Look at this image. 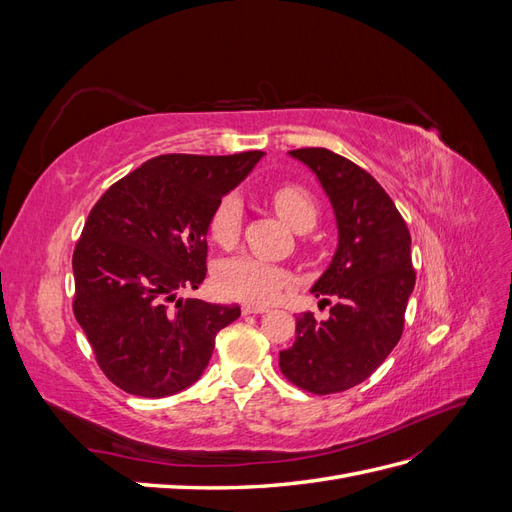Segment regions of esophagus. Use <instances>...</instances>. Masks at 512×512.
Wrapping results in <instances>:
<instances>
[{"mask_svg": "<svg viewBox=\"0 0 512 512\" xmlns=\"http://www.w3.org/2000/svg\"><path fill=\"white\" fill-rule=\"evenodd\" d=\"M243 314L247 316V314H265L267 312V305H256V303H243Z\"/></svg>", "mask_w": 512, "mask_h": 512, "instance_id": "obj_1", "label": "esophagus"}]
</instances>
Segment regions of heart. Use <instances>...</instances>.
Returning <instances> with one entry per match:
<instances>
[{"label":"heart","mask_w":512,"mask_h":512,"mask_svg":"<svg viewBox=\"0 0 512 512\" xmlns=\"http://www.w3.org/2000/svg\"><path fill=\"white\" fill-rule=\"evenodd\" d=\"M271 203L277 215L292 230H309L316 224L318 209L303 188L297 185H284L271 194ZM243 207L237 196H226L215 207L209 220V235L220 247H232L239 239L241 232ZM215 288H218L228 299H241L247 303H271L292 280V275L271 265V262L258 260L252 256H235L220 262L215 269Z\"/></svg>","instance_id":"obj_1"}]
</instances>
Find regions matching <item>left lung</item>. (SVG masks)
Segmentation results:
<instances>
[{
  "label": "left lung",
  "instance_id": "8db88e82",
  "mask_svg": "<svg viewBox=\"0 0 512 512\" xmlns=\"http://www.w3.org/2000/svg\"><path fill=\"white\" fill-rule=\"evenodd\" d=\"M288 156L312 170L331 203L337 247L309 292L337 303L327 320L312 312L297 318L280 367L292 384L329 395L367 380L397 346L416 280L412 241L391 196L367 170L320 147Z\"/></svg>",
  "mask_w": 512,
  "mask_h": 512
}]
</instances>
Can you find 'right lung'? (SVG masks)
<instances>
[{
	"label": "right lung",
	"mask_w": 512,
	"mask_h": 512,
	"mask_svg": "<svg viewBox=\"0 0 512 512\" xmlns=\"http://www.w3.org/2000/svg\"><path fill=\"white\" fill-rule=\"evenodd\" d=\"M262 156L166 153L91 209L72 258L74 316L119 389L151 399L188 389L207 369L215 335L241 316L239 305L179 290L205 280L211 215Z\"/></svg>",
	"instance_id": "add662e5"
}]
</instances>
